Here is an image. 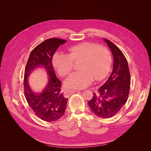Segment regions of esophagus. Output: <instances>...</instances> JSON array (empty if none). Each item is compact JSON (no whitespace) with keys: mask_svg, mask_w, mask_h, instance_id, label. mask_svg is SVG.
I'll return each instance as SVG.
<instances>
[{"mask_svg":"<svg viewBox=\"0 0 151 151\" xmlns=\"http://www.w3.org/2000/svg\"><path fill=\"white\" fill-rule=\"evenodd\" d=\"M77 91H77V90H73V89H72V90H67L66 91V93H67V94L69 95V94H72V93L77 92Z\"/></svg>","mask_w":151,"mask_h":151,"instance_id":"34e87169","label":"esophagus"}]
</instances>
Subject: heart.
Listing matches in <instances>:
<instances>
[{
	"label": "heart",
	"mask_w": 151,
	"mask_h": 151,
	"mask_svg": "<svg viewBox=\"0 0 151 151\" xmlns=\"http://www.w3.org/2000/svg\"><path fill=\"white\" fill-rule=\"evenodd\" d=\"M81 62L78 72L67 77L64 84L68 88L82 89L95 80H101L108 74L111 64L109 50L97 44L84 42L68 48V53H55L52 63L59 74L68 76L74 68V62Z\"/></svg>",
	"instance_id": "heart-1"
}]
</instances>
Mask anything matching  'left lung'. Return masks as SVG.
Masks as SVG:
<instances>
[{"label":"left lung","instance_id":"left-lung-1","mask_svg":"<svg viewBox=\"0 0 151 151\" xmlns=\"http://www.w3.org/2000/svg\"><path fill=\"white\" fill-rule=\"evenodd\" d=\"M104 40L112 52L113 70L98 93H93L88 105L96 116L108 118L119 112L126 103L130 91V75L127 60L121 50L109 40Z\"/></svg>","mask_w":151,"mask_h":151}]
</instances>
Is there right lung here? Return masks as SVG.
I'll return each instance as SVG.
<instances>
[{
  "mask_svg": "<svg viewBox=\"0 0 151 151\" xmlns=\"http://www.w3.org/2000/svg\"><path fill=\"white\" fill-rule=\"evenodd\" d=\"M66 42L55 38L44 41L32 50L26 65L24 76L26 99L35 115L46 122L58 120L64 115L66 109L68 99L60 92L61 81L57 77L52 65L55 52ZM40 67L47 71L49 81L42 92L35 93L30 89L27 78L31 71Z\"/></svg>",
  "mask_w": 151,
  "mask_h": 151,
  "instance_id": "add662e5",
  "label": "right lung"
}]
</instances>
